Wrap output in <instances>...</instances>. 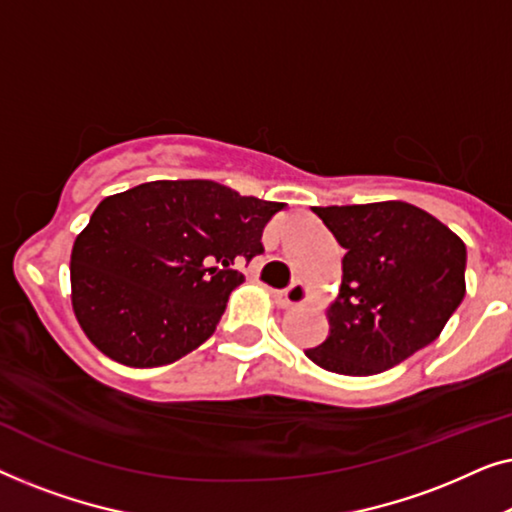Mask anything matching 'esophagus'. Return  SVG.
<instances>
[{
    "label": "esophagus",
    "instance_id": "34e87169",
    "mask_svg": "<svg viewBox=\"0 0 512 512\" xmlns=\"http://www.w3.org/2000/svg\"><path fill=\"white\" fill-rule=\"evenodd\" d=\"M307 296H310V289H307L305 282H293L289 289L284 291H272V298H275V303L282 307V310H289V307H296V305H303Z\"/></svg>",
    "mask_w": 512,
    "mask_h": 512
}]
</instances>
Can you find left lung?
<instances>
[{
	"mask_svg": "<svg viewBox=\"0 0 512 512\" xmlns=\"http://www.w3.org/2000/svg\"><path fill=\"white\" fill-rule=\"evenodd\" d=\"M340 247L342 284L328 335L305 356L338 375L389 370L431 345L466 293V244L401 200L314 207Z\"/></svg>",
	"mask_w": 512,
	"mask_h": 512,
	"instance_id": "left-lung-1",
	"label": "left lung"
}]
</instances>
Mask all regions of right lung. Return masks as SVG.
Returning <instances> with one entry per match:
<instances>
[{
    "mask_svg": "<svg viewBox=\"0 0 512 512\" xmlns=\"http://www.w3.org/2000/svg\"><path fill=\"white\" fill-rule=\"evenodd\" d=\"M279 209L284 202L207 179L149 181L104 198L76 237L69 268L83 333L130 368L193 352L244 282L233 263L263 254V228Z\"/></svg>",
    "mask_w": 512,
    "mask_h": 512,
    "instance_id": "obj_1",
    "label": "right lung"
}]
</instances>
